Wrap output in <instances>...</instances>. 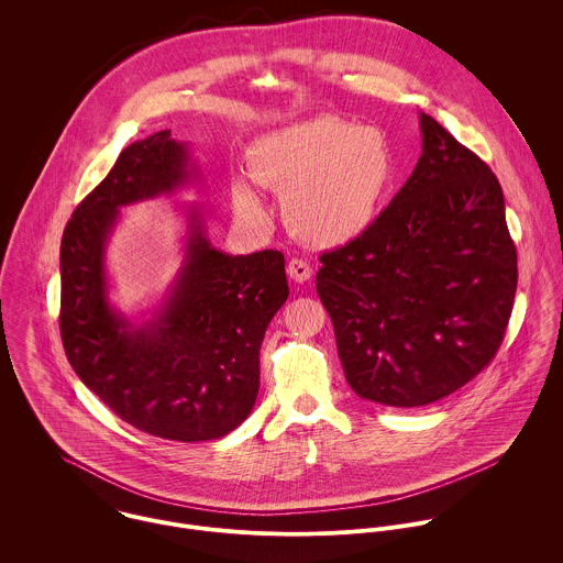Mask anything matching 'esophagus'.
<instances>
[{
  "label": "esophagus",
  "mask_w": 563,
  "mask_h": 563,
  "mask_svg": "<svg viewBox=\"0 0 563 563\" xmlns=\"http://www.w3.org/2000/svg\"><path fill=\"white\" fill-rule=\"evenodd\" d=\"M286 271H288L290 279H295L297 284H303V282H308L312 277V266L306 260H299V257H292L288 262Z\"/></svg>",
  "instance_id": "obj_1"
}]
</instances>
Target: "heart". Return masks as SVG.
Here are the masks:
<instances>
[{
	"label": "heart",
	"mask_w": 563,
	"mask_h": 563,
	"mask_svg": "<svg viewBox=\"0 0 563 563\" xmlns=\"http://www.w3.org/2000/svg\"><path fill=\"white\" fill-rule=\"evenodd\" d=\"M249 164L255 181L284 197L288 230L322 249L357 241L373 228L397 173L384 132L327 114L260 136ZM234 206L246 219L264 217L262 199L244 181L234 186Z\"/></svg>",
	"instance_id": "obj_1"
}]
</instances>
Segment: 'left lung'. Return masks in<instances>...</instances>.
<instances>
[{"mask_svg": "<svg viewBox=\"0 0 563 563\" xmlns=\"http://www.w3.org/2000/svg\"><path fill=\"white\" fill-rule=\"evenodd\" d=\"M422 154L357 241L321 255L317 292L360 399L440 401L477 377L511 317L518 260L496 175L420 112Z\"/></svg>", "mask_w": 563, "mask_h": 563, "instance_id": "1", "label": "left lung"}]
</instances>
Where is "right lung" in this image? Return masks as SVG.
Masks as SVG:
<instances>
[{
    "instance_id": "obj_1",
    "label": "right lung",
    "mask_w": 563,
    "mask_h": 563,
    "mask_svg": "<svg viewBox=\"0 0 563 563\" xmlns=\"http://www.w3.org/2000/svg\"><path fill=\"white\" fill-rule=\"evenodd\" d=\"M170 130L132 143L76 208L60 244V333L81 384L136 429L177 442L236 429L260 390V344L288 299L284 255H230L208 241L197 203H181V266L156 310L136 321L110 301L108 242L121 208L199 181Z\"/></svg>"
}]
</instances>
